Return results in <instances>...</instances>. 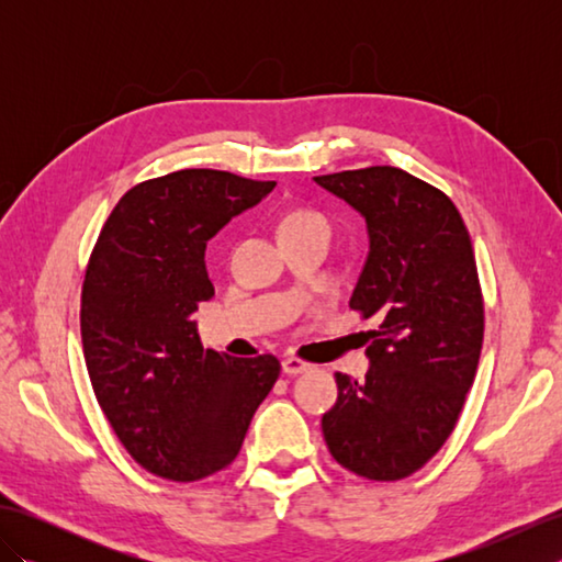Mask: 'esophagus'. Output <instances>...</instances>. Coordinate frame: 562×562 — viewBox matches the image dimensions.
I'll list each match as a JSON object with an SVG mask.
<instances>
[{
  "label": "esophagus",
  "instance_id": "1",
  "mask_svg": "<svg viewBox=\"0 0 562 562\" xmlns=\"http://www.w3.org/2000/svg\"><path fill=\"white\" fill-rule=\"evenodd\" d=\"M308 369H312V364L300 360V357H284V360H282V372L288 376L304 374V372H308Z\"/></svg>",
  "mask_w": 562,
  "mask_h": 562
}]
</instances>
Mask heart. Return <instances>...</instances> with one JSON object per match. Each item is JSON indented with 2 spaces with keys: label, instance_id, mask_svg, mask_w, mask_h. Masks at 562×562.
I'll use <instances>...</instances> for the list:
<instances>
[{
  "label": "heart",
  "instance_id": "obj_1",
  "mask_svg": "<svg viewBox=\"0 0 562 562\" xmlns=\"http://www.w3.org/2000/svg\"><path fill=\"white\" fill-rule=\"evenodd\" d=\"M306 229H328L324 214L316 210H290L280 222V236Z\"/></svg>",
  "mask_w": 562,
  "mask_h": 562
}]
</instances>
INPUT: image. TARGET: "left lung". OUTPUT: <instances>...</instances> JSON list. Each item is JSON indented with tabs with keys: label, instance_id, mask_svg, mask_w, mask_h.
<instances>
[{
	"label": "left lung",
	"instance_id": "8db88e82",
	"mask_svg": "<svg viewBox=\"0 0 562 562\" xmlns=\"http://www.w3.org/2000/svg\"><path fill=\"white\" fill-rule=\"evenodd\" d=\"M367 222L369 254L350 308L367 333L364 381L336 374L326 445L369 481H401L435 457L459 420L483 348L471 236L453 202L396 166L316 176Z\"/></svg>",
	"mask_w": 562,
	"mask_h": 562
}]
</instances>
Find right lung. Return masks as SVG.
Masks as SVG:
<instances>
[{"label": "right lung", "mask_w": 562, "mask_h": 562, "mask_svg": "<svg viewBox=\"0 0 562 562\" xmlns=\"http://www.w3.org/2000/svg\"><path fill=\"white\" fill-rule=\"evenodd\" d=\"M274 181L183 169L117 202L81 288V342L103 415L142 469L200 481L226 469L280 376L272 355L205 350L195 321L214 294L205 248Z\"/></svg>", "instance_id": "1"}]
</instances>
